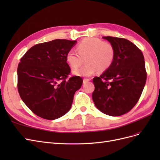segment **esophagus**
Segmentation results:
<instances>
[{"instance_id":"esophagus-1","label":"esophagus","mask_w":160,"mask_h":160,"mask_svg":"<svg viewBox=\"0 0 160 160\" xmlns=\"http://www.w3.org/2000/svg\"><path fill=\"white\" fill-rule=\"evenodd\" d=\"M90 81V79H87V78H85V79H83V83L84 84H85L86 83H88V81Z\"/></svg>"}]
</instances>
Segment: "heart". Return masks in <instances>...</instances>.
Segmentation results:
<instances>
[{"instance_id": "b5f03b06", "label": "heart", "mask_w": 160, "mask_h": 160, "mask_svg": "<svg viewBox=\"0 0 160 160\" xmlns=\"http://www.w3.org/2000/svg\"><path fill=\"white\" fill-rule=\"evenodd\" d=\"M77 51L70 50L66 55V59L72 68H77L83 63L81 68L75 69L73 73L81 77H89L95 72H103L109 69L115 59L113 46L108 42H103L97 38H88L77 46Z\"/></svg>"}]
</instances>
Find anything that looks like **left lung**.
I'll use <instances>...</instances> for the list:
<instances>
[{"mask_svg": "<svg viewBox=\"0 0 160 160\" xmlns=\"http://www.w3.org/2000/svg\"><path fill=\"white\" fill-rule=\"evenodd\" d=\"M115 49L112 65L93 79V102L101 112L110 116L126 113L136 105L146 82L142 52L123 38L103 37Z\"/></svg>", "mask_w": 160, "mask_h": 160, "instance_id": "8db88e82", "label": "left lung"}]
</instances>
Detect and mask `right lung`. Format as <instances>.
Returning a JSON list of instances; mask_svg holds the SVG:
<instances>
[{
    "label": "right lung",
    "mask_w": 160,
    "mask_h": 160,
    "mask_svg": "<svg viewBox=\"0 0 160 160\" xmlns=\"http://www.w3.org/2000/svg\"><path fill=\"white\" fill-rule=\"evenodd\" d=\"M76 42L55 39L39 43L21 59L17 69L18 93L38 117L56 119L71 109L75 93L83 83L79 76L67 79L71 69L66 55Z\"/></svg>",
    "instance_id": "add662e5"
}]
</instances>
